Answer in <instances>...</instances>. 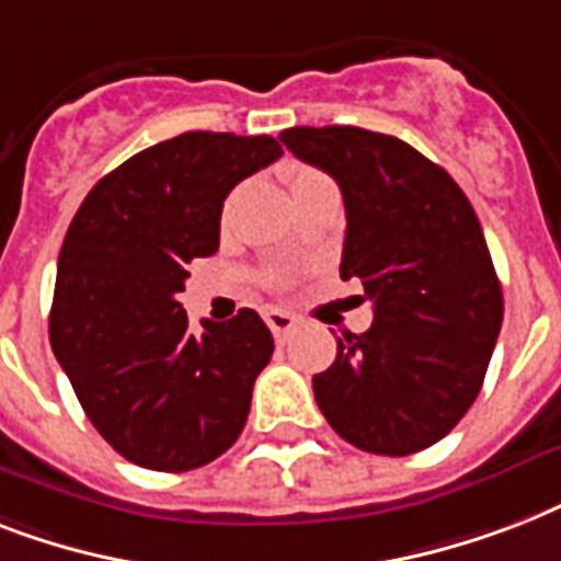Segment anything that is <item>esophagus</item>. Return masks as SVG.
Segmentation results:
<instances>
[{
	"instance_id": "obj_1",
	"label": "esophagus",
	"mask_w": 561,
	"mask_h": 561,
	"mask_svg": "<svg viewBox=\"0 0 561 561\" xmlns=\"http://www.w3.org/2000/svg\"><path fill=\"white\" fill-rule=\"evenodd\" d=\"M264 323L271 325V332L276 341H282L285 334L294 329V323H297V317L290 314V311H282V308H267L264 311Z\"/></svg>"
}]
</instances>
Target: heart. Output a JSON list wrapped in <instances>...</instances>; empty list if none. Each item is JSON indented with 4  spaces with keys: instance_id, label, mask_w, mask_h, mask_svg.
<instances>
[{
    "instance_id": "1",
    "label": "heart",
    "mask_w": 561,
    "mask_h": 561,
    "mask_svg": "<svg viewBox=\"0 0 561 561\" xmlns=\"http://www.w3.org/2000/svg\"><path fill=\"white\" fill-rule=\"evenodd\" d=\"M288 183L290 192H308V188H320V186H332V180L320 174V171L308 169V165H290L288 169Z\"/></svg>"
}]
</instances>
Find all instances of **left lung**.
<instances>
[{
    "instance_id": "obj_1",
    "label": "left lung",
    "mask_w": 561,
    "mask_h": 561,
    "mask_svg": "<svg viewBox=\"0 0 561 561\" xmlns=\"http://www.w3.org/2000/svg\"><path fill=\"white\" fill-rule=\"evenodd\" d=\"M279 139L337 180L341 279H360L373 302V325L337 337L334 364L314 375L317 404L360 451H422L478 399L504 323L478 215L448 171L396 136L329 125Z\"/></svg>"
}]
</instances>
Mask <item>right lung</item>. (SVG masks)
<instances>
[{
    "label": "right lung",
    "mask_w": 561,
    "mask_h": 561,
    "mask_svg": "<svg viewBox=\"0 0 561 561\" xmlns=\"http://www.w3.org/2000/svg\"><path fill=\"white\" fill-rule=\"evenodd\" d=\"M279 157L273 136L180 134L101 178L69 224L51 350L95 431L142 469H201L244 431L271 329L241 308L194 337L178 294L218 250L227 194Z\"/></svg>",
    "instance_id": "right-lung-1"
}]
</instances>
